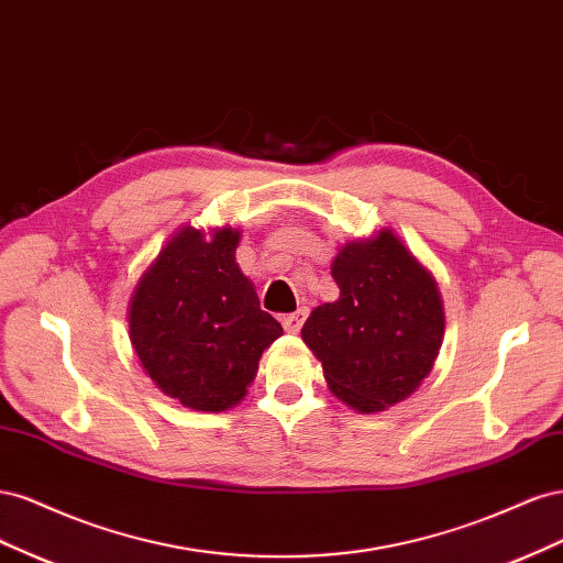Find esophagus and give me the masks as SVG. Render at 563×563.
Masks as SVG:
<instances>
[{
	"instance_id": "34e87169",
	"label": "esophagus",
	"mask_w": 563,
	"mask_h": 563,
	"mask_svg": "<svg viewBox=\"0 0 563 563\" xmlns=\"http://www.w3.org/2000/svg\"><path fill=\"white\" fill-rule=\"evenodd\" d=\"M305 317H308V312H305V310H298V312H294V314H284V317H282V323H284L286 333H298V331L302 329Z\"/></svg>"
}]
</instances>
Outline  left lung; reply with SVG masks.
Segmentation results:
<instances>
[{"label":"left lung","instance_id":"left-lung-1","mask_svg":"<svg viewBox=\"0 0 563 563\" xmlns=\"http://www.w3.org/2000/svg\"><path fill=\"white\" fill-rule=\"evenodd\" d=\"M335 302L312 310L300 331L333 395L354 411H385L428 378L444 340V302L391 230L338 251Z\"/></svg>","mask_w":563,"mask_h":563}]
</instances>
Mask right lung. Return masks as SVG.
<instances>
[{
  "label": "right lung",
  "instance_id": "add662e5",
  "mask_svg": "<svg viewBox=\"0 0 563 563\" xmlns=\"http://www.w3.org/2000/svg\"><path fill=\"white\" fill-rule=\"evenodd\" d=\"M240 236L218 228L207 240L201 230L180 228L129 302V338L143 371L195 411L240 404L263 350L284 333L234 261Z\"/></svg>",
  "mask_w": 563,
  "mask_h": 563
}]
</instances>
